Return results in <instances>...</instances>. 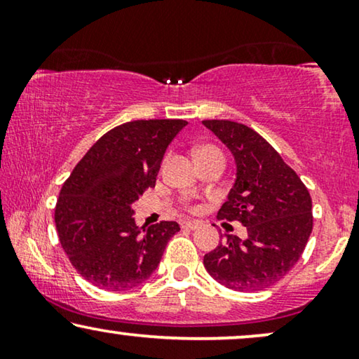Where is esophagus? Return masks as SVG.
Returning a JSON list of instances; mask_svg holds the SVG:
<instances>
[{
  "label": "esophagus",
  "instance_id": "1",
  "mask_svg": "<svg viewBox=\"0 0 359 359\" xmlns=\"http://www.w3.org/2000/svg\"><path fill=\"white\" fill-rule=\"evenodd\" d=\"M199 225H201V224L198 222V220H183V222H181V229L194 230V229H198Z\"/></svg>",
  "mask_w": 359,
  "mask_h": 359
}]
</instances>
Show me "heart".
<instances>
[{"mask_svg":"<svg viewBox=\"0 0 359 359\" xmlns=\"http://www.w3.org/2000/svg\"><path fill=\"white\" fill-rule=\"evenodd\" d=\"M212 151H219L215 147L212 145H201L196 149V156H201V155H208V154H212Z\"/></svg>","mask_w":359,"mask_h":359,"instance_id":"obj_1","label":"heart"}]
</instances>
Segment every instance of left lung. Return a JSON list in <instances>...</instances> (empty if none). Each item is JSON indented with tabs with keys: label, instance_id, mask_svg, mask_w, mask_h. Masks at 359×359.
<instances>
[{
	"label": "left lung",
	"instance_id": "obj_1",
	"mask_svg": "<svg viewBox=\"0 0 359 359\" xmlns=\"http://www.w3.org/2000/svg\"><path fill=\"white\" fill-rule=\"evenodd\" d=\"M203 124L229 147L237 180L217 217L247 227V238L227 235L204 255L215 281L235 291H262L286 276L311 237V194L296 171L248 126L210 119Z\"/></svg>",
	"mask_w": 359,
	"mask_h": 359
}]
</instances>
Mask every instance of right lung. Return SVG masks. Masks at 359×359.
Returning a JSON list of instances; mask_svg holds the SVG:
<instances>
[{"label":"right lung","instance_id":"add662e5","mask_svg":"<svg viewBox=\"0 0 359 359\" xmlns=\"http://www.w3.org/2000/svg\"><path fill=\"white\" fill-rule=\"evenodd\" d=\"M188 122L132 121L106 132L78 161L55 205L58 240L73 268L96 287L126 291L158 266L175 220L140 229L132 204L155 188L166 147Z\"/></svg>","mask_w":359,"mask_h":359}]
</instances>
